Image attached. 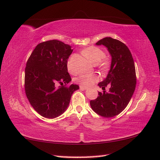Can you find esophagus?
Returning <instances> with one entry per match:
<instances>
[{
    "label": "esophagus",
    "mask_w": 160,
    "mask_h": 160,
    "mask_svg": "<svg viewBox=\"0 0 160 160\" xmlns=\"http://www.w3.org/2000/svg\"><path fill=\"white\" fill-rule=\"evenodd\" d=\"M80 88L81 89V90H87V88L86 87H84V86H82V85H80Z\"/></svg>",
    "instance_id": "obj_1"
}]
</instances>
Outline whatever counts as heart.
<instances>
[{
  "instance_id": "1",
  "label": "heart",
  "mask_w": 160,
  "mask_h": 160,
  "mask_svg": "<svg viewBox=\"0 0 160 160\" xmlns=\"http://www.w3.org/2000/svg\"><path fill=\"white\" fill-rule=\"evenodd\" d=\"M82 54L93 65L98 64L102 70L106 69L108 67L109 61L106 58L103 59L105 57V52L101 48L96 46L88 47L82 50ZM68 69L70 73H74L70 59L68 62ZM76 80L82 86L90 87L99 80V76L95 73L82 74L78 77Z\"/></svg>"
}]
</instances>
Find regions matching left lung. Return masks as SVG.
Here are the masks:
<instances>
[{
    "label": "left lung",
    "mask_w": 160,
    "mask_h": 160,
    "mask_svg": "<svg viewBox=\"0 0 160 160\" xmlns=\"http://www.w3.org/2000/svg\"><path fill=\"white\" fill-rule=\"evenodd\" d=\"M96 45L108 48L112 57L110 69L106 79L98 84L105 90L110 85L109 92H99L97 99L90 101L92 110L106 118L113 117L123 110L132 97L136 84L134 61L128 46L117 39L105 38Z\"/></svg>",
    "instance_id": "1"
}]
</instances>
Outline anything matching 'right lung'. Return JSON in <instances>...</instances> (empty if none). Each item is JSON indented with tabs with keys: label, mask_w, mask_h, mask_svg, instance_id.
<instances>
[{
	"label": "right lung",
	"mask_w": 160,
	"mask_h": 160,
	"mask_svg": "<svg viewBox=\"0 0 160 160\" xmlns=\"http://www.w3.org/2000/svg\"><path fill=\"white\" fill-rule=\"evenodd\" d=\"M71 46L58 40L39 43L28 58L25 68L24 88L28 101L42 117L54 118L68 108L77 84L68 72ZM58 84L61 86L58 87Z\"/></svg>",
	"instance_id": "right-lung-1"
}]
</instances>
